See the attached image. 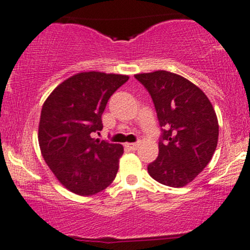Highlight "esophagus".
I'll use <instances>...</instances> for the list:
<instances>
[{
	"label": "esophagus",
	"instance_id": "34e87169",
	"mask_svg": "<svg viewBox=\"0 0 250 250\" xmlns=\"http://www.w3.org/2000/svg\"><path fill=\"white\" fill-rule=\"evenodd\" d=\"M125 146L127 147L128 150H132V151H134V150H137V148H138L139 144H138V143H127V144H126Z\"/></svg>",
	"mask_w": 250,
	"mask_h": 250
}]
</instances>
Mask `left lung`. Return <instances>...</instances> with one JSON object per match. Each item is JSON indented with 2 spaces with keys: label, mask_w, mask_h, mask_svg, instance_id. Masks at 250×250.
I'll return each mask as SVG.
<instances>
[{
  "label": "left lung",
  "mask_w": 250,
  "mask_h": 250,
  "mask_svg": "<svg viewBox=\"0 0 250 250\" xmlns=\"http://www.w3.org/2000/svg\"><path fill=\"white\" fill-rule=\"evenodd\" d=\"M155 105L162 134L158 157L148 175L164 186L181 188L193 181L211 161L218 122L203 91L186 78L167 71L134 75Z\"/></svg>",
  "instance_id": "left-lung-1"
}]
</instances>
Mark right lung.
<instances>
[{
  "label": "right lung",
  "mask_w": 250,
  "mask_h": 250,
  "mask_svg": "<svg viewBox=\"0 0 250 250\" xmlns=\"http://www.w3.org/2000/svg\"><path fill=\"white\" fill-rule=\"evenodd\" d=\"M127 75L78 73L50 93L41 110L39 144L44 162L69 191L91 196L116 178L120 144L92 138L103 130L102 116L111 95Z\"/></svg>",
  "instance_id": "obj_1"
}]
</instances>
